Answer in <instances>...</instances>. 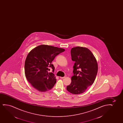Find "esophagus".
<instances>
[{
	"mask_svg": "<svg viewBox=\"0 0 123 123\" xmlns=\"http://www.w3.org/2000/svg\"><path fill=\"white\" fill-rule=\"evenodd\" d=\"M60 78H61V79H64V78H65V76H64V77H60Z\"/></svg>",
	"mask_w": 123,
	"mask_h": 123,
	"instance_id": "esophagus-1",
	"label": "esophagus"
}]
</instances>
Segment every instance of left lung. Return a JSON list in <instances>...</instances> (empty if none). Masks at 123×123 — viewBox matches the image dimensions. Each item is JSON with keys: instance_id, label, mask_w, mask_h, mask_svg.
I'll return each mask as SVG.
<instances>
[{"instance_id": "1", "label": "left lung", "mask_w": 123, "mask_h": 123, "mask_svg": "<svg viewBox=\"0 0 123 123\" xmlns=\"http://www.w3.org/2000/svg\"><path fill=\"white\" fill-rule=\"evenodd\" d=\"M71 59L75 62L71 84L67 90L73 94L84 92L94 82L98 71L97 61L91 51L85 47H73Z\"/></svg>"}]
</instances>
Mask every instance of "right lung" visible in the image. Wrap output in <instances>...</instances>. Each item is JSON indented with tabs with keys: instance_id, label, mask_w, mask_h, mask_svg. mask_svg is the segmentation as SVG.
I'll return each mask as SVG.
<instances>
[{
	"instance_id": "right-lung-1",
	"label": "right lung",
	"mask_w": 123,
	"mask_h": 123,
	"mask_svg": "<svg viewBox=\"0 0 123 123\" xmlns=\"http://www.w3.org/2000/svg\"><path fill=\"white\" fill-rule=\"evenodd\" d=\"M65 49L47 45H41L32 49L27 55L25 62V74L27 80L35 89L41 92L51 89L56 82L49 68L55 67L51 62L56 56Z\"/></svg>"
}]
</instances>
